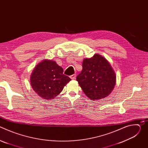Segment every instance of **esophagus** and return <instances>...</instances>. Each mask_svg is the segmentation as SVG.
I'll use <instances>...</instances> for the list:
<instances>
[{"instance_id": "34e87169", "label": "esophagus", "mask_w": 148, "mask_h": 148, "mask_svg": "<svg viewBox=\"0 0 148 148\" xmlns=\"http://www.w3.org/2000/svg\"><path fill=\"white\" fill-rule=\"evenodd\" d=\"M70 77L71 78V79H75V78H76V75H75V74H73V75H70Z\"/></svg>"}]
</instances>
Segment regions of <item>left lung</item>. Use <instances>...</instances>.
<instances>
[{"label": "left lung", "instance_id": "left-lung-1", "mask_svg": "<svg viewBox=\"0 0 148 148\" xmlns=\"http://www.w3.org/2000/svg\"><path fill=\"white\" fill-rule=\"evenodd\" d=\"M82 66L76 79L84 94L92 100L111 94L116 83V75L107 59L96 54L90 58H84Z\"/></svg>", "mask_w": 148, "mask_h": 148}]
</instances>
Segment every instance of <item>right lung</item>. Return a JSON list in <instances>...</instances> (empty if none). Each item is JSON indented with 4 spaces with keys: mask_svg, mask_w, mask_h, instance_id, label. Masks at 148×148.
<instances>
[{
    "mask_svg": "<svg viewBox=\"0 0 148 148\" xmlns=\"http://www.w3.org/2000/svg\"><path fill=\"white\" fill-rule=\"evenodd\" d=\"M71 78L63 74V69L53 60H44L35 67L30 77L33 90L45 99L56 98Z\"/></svg>",
    "mask_w": 148,
    "mask_h": 148,
    "instance_id": "obj_1",
    "label": "right lung"
}]
</instances>
